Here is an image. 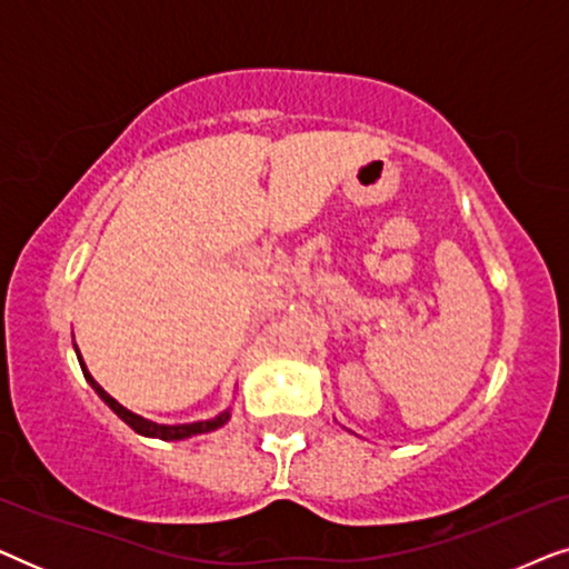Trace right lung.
Here are the masks:
<instances>
[{"label":"right lung","instance_id":"obj_1","mask_svg":"<svg viewBox=\"0 0 569 569\" xmlns=\"http://www.w3.org/2000/svg\"><path fill=\"white\" fill-rule=\"evenodd\" d=\"M74 352H77V347H74ZM77 360H80V368H82V376H84V380H88V383L96 388V393L100 396V399H103L108 407H111L116 415H119L123 422H127L131 430L134 432H139V435H144V438H160V440H183V438H193V435H201V432H212V430H217V427H222L224 422H228L230 419V409H224V411H220V415L217 417H212V419H204V422H191V425H158V422H150V419H144V417H139V415H134V411H129L127 407H121L119 401L113 399V396H108L103 388L98 386V380L90 376L88 372V368H84V362H82V355L77 352Z\"/></svg>","mask_w":569,"mask_h":569}]
</instances>
